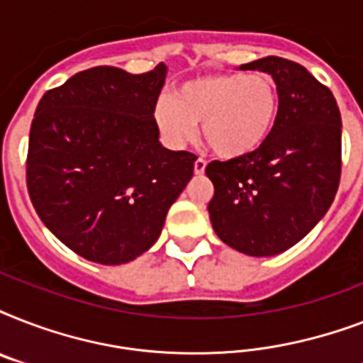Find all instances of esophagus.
Here are the masks:
<instances>
[{"mask_svg": "<svg viewBox=\"0 0 363 363\" xmlns=\"http://www.w3.org/2000/svg\"><path fill=\"white\" fill-rule=\"evenodd\" d=\"M205 167H207V162L203 158H198L194 162V171H196V175H203Z\"/></svg>", "mask_w": 363, "mask_h": 363, "instance_id": "obj_1", "label": "esophagus"}]
</instances>
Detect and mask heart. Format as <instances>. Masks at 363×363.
Listing matches in <instances>:
<instances>
[{"instance_id": "obj_1", "label": "heart", "mask_w": 363, "mask_h": 363, "mask_svg": "<svg viewBox=\"0 0 363 363\" xmlns=\"http://www.w3.org/2000/svg\"><path fill=\"white\" fill-rule=\"evenodd\" d=\"M279 111L275 82L267 75H205L160 101L156 124L171 147L192 141L201 122L205 143L220 158H242L258 150L273 130Z\"/></svg>"}]
</instances>
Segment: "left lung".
Masks as SVG:
<instances>
[{"label":"left lung","mask_w":363,"mask_h":363,"mask_svg":"<svg viewBox=\"0 0 363 363\" xmlns=\"http://www.w3.org/2000/svg\"><path fill=\"white\" fill-rule=\"evenodd\" d=\"M241 69L273 77L279 111L254 152L211 162L213 230L248 256H275L307 235L326 215L341 179V113L330 88L303 65L267 56Z\"/></svg>","instance_id":"1"}]
</instances>
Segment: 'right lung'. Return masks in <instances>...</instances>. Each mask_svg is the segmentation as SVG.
Segmentation results:
<instances>
[{
  "instance_id": "1",
  "label": "right lung",
  "mask_w": 363,
  "mask_h": 363,
  "mask_svg": "<svg viewBox=\"0 0 363 363\" xmlns=\"http://www.w3.org/2000/svg\"><path fill=\"white\" fill-rule=\"evenodd\" d=\"M167 67L99 65L41 98L26 181L50 232L82 258L128 264L158 241L198 156L160 143L154 109Z\"/></svg>"
}]
</instances>
